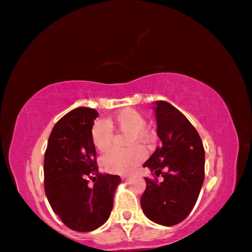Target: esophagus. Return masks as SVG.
<instances>
[{
    "instance_id": "1",
    "label": "esophagus",
    "mask_w": 252,
    "mask_h": 252,
    "mask_svg": "<svg viewBox=\"0 0 252 252\" xmlns=\"http://www.w3.org/2000/svg\"><path fill=\"white\" fill-rule=\"evenodd\" d=\"M122 180L123 181H129L130 177L129 176H122Z\"/></svg>"
}]
</instances>
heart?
I'll return each instance as SVG.
<instances>
[{"mask_svg": "<svg viewBox=\"0 0 252 252\" xmlns=\"http://www.w3.org/2000/svg\"><path fill=\"white\" fill-rule=\"evenodd\" d=\"M111 129L118 132H129L127 145H133L126 150H111L102 156L101 166L112 174H128L143 161L145 151L140 145L150 140V133L147 128V122L140 112L132 108L123 109L105 123L97 122L91 129V140L94 148L100 152H105L112 147L114 134Z\"/></svg>", "mask_w": 252, "mask_h": 252, "instance_id": "1", "label": "heart"}]
</instances>
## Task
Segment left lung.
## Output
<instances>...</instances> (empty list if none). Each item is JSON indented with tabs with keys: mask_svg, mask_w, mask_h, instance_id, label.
I'll return each mask as SVG.
<instances>
[{
	"mask_svg": "<svg viewBox=\"0 0 252 252\" xmlns=\"http://www.w3.org/2000/svg\"><path fill=\"white\" fill-rule=\"evenodd\" d=\"M155 110L161 145L143 165L155 180L145 177L141 206L149 220L173 226L188 217L198 200L205 180V149L194 126L174 105L157 101Z\"/></svg>",
	"mask_w": 252,
	"mask_h": 252,
	"instance_id": "left-lung-1",
	"label": "left lung"
}]
</instances>
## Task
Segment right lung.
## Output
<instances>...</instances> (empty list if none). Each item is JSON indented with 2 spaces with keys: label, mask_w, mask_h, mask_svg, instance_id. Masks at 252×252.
Instances as JSON below:
<instances>
[{
  "label": "right lung",
  "mask_w": 252,
  "mask_h": 252,
  "mask_svg": "<svg viewBox=\"0 0 252 252\" xmlns=\"http://www.w3.org/2000/svg\"><path fill=\"white\" fill-rule=\"evenodd\" d=\"M97 116L92 108L69 111L54 125L44 156L46 198L63 223L77 232L93 231L107 221L120 183L118 175L101 174L97 169L91 140ZM89 178L93 187L88 185Z\"/></svg>",
  "instance_id": "add662e5"
}]
</instances>
